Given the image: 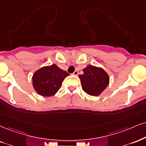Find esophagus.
I'll list each match as a JSON object with an SVG mask.
<instances>
[{"label": "esophagus", "instance_id": "obj_1", "mask_svg": "<svg viewBox=\"0 0 146 146\" xmlns=\"http://www.w3.org/2000/svg\"><path fill=\"white\" fill-rule=\"evenodd\" d=\"M73 74L74 75V76H77V75L78 74V70H75V71L74 72Z\"/></svg>", "mask_w": 146, "mask_h": 146}]
</instances>
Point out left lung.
Wrapping results in <instances>:
<instances>
[{"label": "left lung", "mask_w": 146, "mask_h": 146, "mask_svg": "<svg viewBox=\"0 0 146 146\" xmlns=\"http://www.w3.org/2000/svg\"><path fill=\"white\" fill-rule=\"evenodd\" d=\"M82 71L83 74L78 77L82 89L88 95L99 96L109 85V75L102 68L89 65Z\"/></svg>", "instance_id": "8db88e82"}]
</instances>
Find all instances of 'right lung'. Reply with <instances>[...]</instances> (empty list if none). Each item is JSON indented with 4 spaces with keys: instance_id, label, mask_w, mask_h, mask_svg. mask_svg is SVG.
I'll return each mask as SVG.
<instances>
[{
    "instance_id": "right-lung-1",
    "label": "right lung",
    "mask_w": 146,
    "mask_h": 146,
    "mask_svg": "<svg viewBox=\"0 0 146 146\" xmlns=\"http://www.w3.org/2000/svg\"><path fill=\"white\" fill-rule=\"evenodd\" d=\"M70 74L56 64L40 68L33 74L32 86L38 94L50 97L56 94L62 85L64 78Z\"/></svg>"
}]
</instances>
